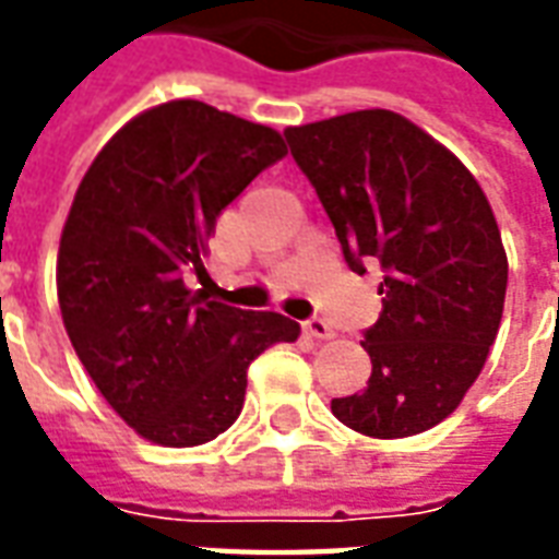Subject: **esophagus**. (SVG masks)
I'll return each instance as SVG.
<instances>
[{
	"instance_id": "34e87169",
	"label": "esophagus",
	"mask_w": 559,
	"mask_h": 559,
	"mask_svg": "<svg viewBox=\"0 0 559 559\" xmlns=\"http://www.w3.org/2000/svg\"><path fill=\"white\" fill-rule=\"evenodd\" d=\"M302 329H305V335H311V338H317V341H329L332 335H335V332H332V326H329L323 317H311V320H305Z\"/></svg>"
}]
</instances>
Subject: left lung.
Returning <instances> with one entry per match:
<instances>
[{
  "label": "left lung",
  "instance_id": "obj_1",
  "mask_svg": "<svg viewBox=\"0 0 559 559\" xmlns=\"http://www.w3.org/2000/svg\"><path fill=\"white\" fill-rule=\"evenodd\" d=\"M344 260L383 269V311L365 332L368 389L332 401L377 440L413 437L457 411L503 317L506 260L491 203L461 160L392 110H356L284 131Z\"/></svg>",
  "mask_w": 559,
  "mask_h": 559
}]
</instances>
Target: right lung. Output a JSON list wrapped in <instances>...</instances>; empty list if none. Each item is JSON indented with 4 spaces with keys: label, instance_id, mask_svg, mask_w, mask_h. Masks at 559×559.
Listing matches in <instances>:
<instances>
[{
    "label": "right lung",
    "instance_id": "add662e5",
    "mask_svg": "<svg viewBox=\"0 0 559 559\" xmlns=\"http://www.w3.org/2000/svg\"><path fill=\"white\" fill-rule=\"evenodd\" d=\"M287 155L275 128L194 98L143 110L107 140L68 212L56 293L80 362L148 443L200 445L239 419L248 365L299 338L275 311L185 287L215 221Z\"/></svg>",
    "mask_w": 559,
    "mask_h": 559
}]
</instances>
